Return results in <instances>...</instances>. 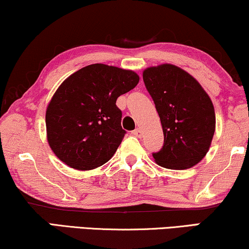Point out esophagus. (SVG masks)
<instances>
[{
	"label": "esophagus",
	"mask_w": 249,
	"mask_h": 249,
	"mask_svg": "<svg viewBox=\"0 0 249 249\" xmlns=\"http://www.w3.org/2000/svg\"><path fill=\"white\" fill-rule=\"evenodd\" d=\"M131 134L134 135V136H136V137H141V136H142V129L141 128L135 129V130H132Z\"/></svg>",
	"instance_id": "34e87169"
}]
</instances>
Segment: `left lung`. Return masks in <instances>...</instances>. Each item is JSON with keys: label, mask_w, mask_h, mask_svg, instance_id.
<instances>
[{"label": "left lung", "mask_w": 249, "mask_h": 249, "mask_svg": "<svg viewBox=\"0 0 249 249\" xmlns=\"http://www.w3.org/2000/svg\"><path fill=\"white\" fill-rule=\"evenodd\" d=\"M142 79L164 135L162 148L153 153L155 162L172 170L196 165L209 152L215 130L209 95L195 78L172 64L147 68Z\"/></svg>", "instance_id": "obj_1"}]
</instances>
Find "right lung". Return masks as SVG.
I'll return each mask as SVG.
<instances>
[{
  "label": "right lung",
  "mask_w": 249,
  "mask_h": 249,
  "mask_svg": "<svg viewBox=\"0 0 249 249\" xmlns=\"http://www.w3.org/2000/svg\"><path fill=\"white\" fill-rule=\"evenodd\" d=\"M138 81L134 71L102 63L68 77L46 110L47 141L54 154L77 170L107 163L125 135L117 98Z\"/></svg>",
  "instance_id": "obj_1"
}]
</instances>
